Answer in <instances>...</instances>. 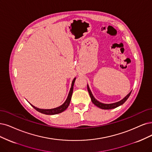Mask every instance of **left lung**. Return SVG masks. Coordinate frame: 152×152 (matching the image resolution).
I'll return each instance as SVG.
<instances>
[{
    "instance_id": "1",
    "label": "left lung",
    "mask_w": 152,
    "mask_h": 152,
    "mask_svg": "<svg viewBox=\"0 0 152 152\" xmlns=\"http://www.w3.org/2000/svg\"><path fill=\"white\" fill-rule=\"evenodd\" d=\"M87 88H88V91L89 92V96H90V97H91V101H92V102L93 103V104L94 105H96V106H98V108H99L101 109H103V110L113 109V108H115L118 107V106H119L123 104L127 100V99L129 98V96H130V94L132 93V91H130L124 98L121 99V101H120V102H118L114 103H111V104H104V103H102L98 102L97 99H95L94 97L93 96V94H92V93L90 90V89H89L88 85H87Z\"/></svg>"
}]
</instances>
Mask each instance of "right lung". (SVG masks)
Instances as JSON below:
<instances>
[{"label":"right lung","mask_w":152,"mask_h":152,"mask_svg":"<svg viewBox=\"0 0 152 152\" xmlns=\"http://www.w3.org/2000/svg\"><path fill=\"white\" fill-rule=\"evenodd\" d=\"M75 80H76V77H75L74 80H72V84H71V88L70 89L69 93L68 94V96H67V98L66 100L65 101V102L63 104L61 105L60 106H59V107L53 108V109H40V108H38L36 107V106H33L31 103H30V104L37 111L40 112V113H41L45 114V115H56V114H58V113H62V112L64 111V110H66L69 105L71 99L72 91H73V86H74Z\"/></svg>","instance_id":"1"}]
</instances>
